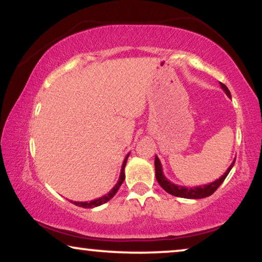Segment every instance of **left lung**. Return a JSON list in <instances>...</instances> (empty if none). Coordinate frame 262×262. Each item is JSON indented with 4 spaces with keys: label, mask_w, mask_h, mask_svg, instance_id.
Instances as JSON below:
<instances>
[{
    "label": "left lung",
    "mask_w": 262,
    "mask_h": 262,
    "mask_svg": "<svg viewBox=\"0 0 262 262\" xmlns=\"http://www.w3.org/2000/svg\"><path fill=\"white\" fill-rule=\"evenodd\" d=\"M221 87L223 91L225 92L229 98H231L230 92L227 88V85L221 83ZM235 160L232 161V163L230 164V167L228 168L227 171L222 175L220 179H217L216 181L211 182V184L204 185V186H196V187H185V186H178L170 182L168 179L164 177L163 170H162V164H161V161L159 160V157L155 156V171H156V180L159 182L161 187H162L164 191L169 193L171 195L179 196V198H186V199H202V198H206V196H210L211 194H213L214 191L220 187L222 185V182L225 180V178L228 177V174L230 173L231 168L234 167Z\"/></svg>",
    "instance_id": "1"
}]
</instances>
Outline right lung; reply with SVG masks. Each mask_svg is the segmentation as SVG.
I'll list each match as a JSON object with an SVG mask.
<instances>
[{
  "mask_svg": "<svg viewBox=\"0 0 262 262\" xmlns=\"http://www.w3.org/2000/svg\"><path fill=\"white\" fill-rule=\"evenodd\" d=\"M128 155H130V154H127L126 157H125V160H124V162H123V166H121L119 180H118L116 186H114V187L111 189V191L107 193V194H105L103 196H100V198H98V199L92 200V202H74L75 205L80 206V207H83V209H93V207L102 205V204H105V203L108 202V200L112 199L113 196H114V194H116V193L118 192V189H119L121 184H123V181L125 180V171L124 170H125V166H126ZM71 203H73V202H71Z\"/></svg>",
  "mask_w": 262,
  "mask_h": 262,
  "instance_id": "right-lung-1",
  "label": "right lung"
}]
</instances>
